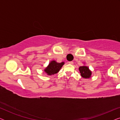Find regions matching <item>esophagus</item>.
Listing matches in <instances>:
<instances>
[{"label":"esophagus","mask_w":120,"mask_h":120,"mask_svg":"<svg viewBox=\"0 0 120 120\" xmlns=\"http://www.w3.org/2000/svg\"><path fill=\"white\" fill-rule=\"evenodd\" d=\"M68 63L70 64H73L74 62H72V61H70V62H68Z\"/></svg>","instance_id":"34e87169"}]
</instances>
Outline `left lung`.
Instances as JSON below:
<instances>
[{
  "mask_svg": "<svg viewBox=\"0 0 120 120\" xmlns=\"http://www.w3.org/2000/svg\"><path fill=\"white\" fill-rule=\"evenodd\" d=\"M79 69L80 73H81V76L82 77V78L85 79H88L91 77L92 73L88 67L86 66L80 67Z\"/></svg>",
  "mask_w": 120,
  "mask_h": 120,
  "instance_id": "8db88e82",
  "label": "left lung"
}]
</instances>
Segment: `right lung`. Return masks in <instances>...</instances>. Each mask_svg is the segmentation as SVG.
Segmentation results:
<instances>
[{
    "label": "right lung",
    "mask_w": 120,
    "mask_h": 120,
    "mask_svg": "<svg viewBox=\"0 0 120 120\" xmlns=\"http://www.w3.org/2000/svg\"><path fill=\"white\" fill-rule=\"evenodd\" d=\"M64 63L61 62V63H57L55 60H52L49 63L47 68H46L44 70L45 73L49 75H53L56 74L60 71V68L64 65Z\"/></svg>",
    "instance_id": "1"
}]
</instances>
